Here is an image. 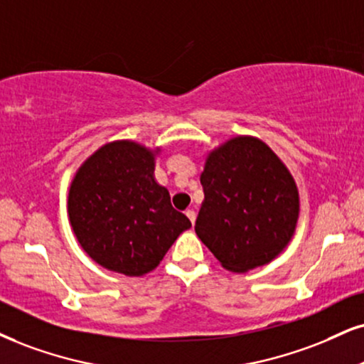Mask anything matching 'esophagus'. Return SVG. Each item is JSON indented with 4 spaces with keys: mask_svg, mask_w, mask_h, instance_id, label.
Instances as JSON below:
<instances>
[{
    "mask_svg": "<svg viewBox=\"0 0 364 364\" xmlns=\"http://www.w3.org/2000/svg\"><path fill=\"white\" fill-rule=\"evenodd\" d=\"M186 216L191 219L192 224L196 223V210H194V209H187V210H186Z\"/></svg>",
    "mask_w": 364,
    "mask_h": 364,
    "instance_id": "esophagus-1",
    "label": "esophagus"
}]
</instances>
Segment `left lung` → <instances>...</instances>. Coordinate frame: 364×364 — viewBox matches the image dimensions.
<instances>
[{
  "label": "left lung",
  "instance_id": "1",
  "mask_svg": "<svg viewBox=\"0 0 364 364\" xmlns=\"http://www.w3.org/2000/svg\"><path fill=\"white\" fill-rule=\"evenodd\" d=\"M196 232L223 268L246 273L273 262L295 235L300 196L267 143L237 134L208 151Z\"/></svg>",
  "mask_w": 364,
  "mask_h": 364
}]
</instances>
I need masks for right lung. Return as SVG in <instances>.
Returning a JSON list of instances; mask_svg holds the SVG:
<instances>
[{
	"instance_id": "obj_1",
	"label": "right lung",
	"mask_w": 364,
	"mask_h": 364,
	"mask_svg": "<svg viewBox=\"0 0 364 364\" xmlns=\"http://www.w3.org/2000/svg\"><path fill=\"white\" fill-rule=\"evenodd\" d=\"M160 151V146L114 140L75 170L67 196L70 228L80 248L106 270L127 277L155 270L175 240L192 226L156 182Z\"/></svg>"
}]
</instances>
